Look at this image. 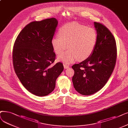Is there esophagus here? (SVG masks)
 <instances>
[{"mask_svg":"<svg viewBox=\"0 0 128 128\" xmlns=\"http://www.w3.org/2000/svg\"><path fill=\"white\" fill-rule=\"evenodd\" d=\"M64 67L65 69H67L69 68V66L68 65H66V64H64Z\"/></svg>","mask_w":128,"mask_h":128,"instance_id":"esophagus-1","label":"esophagus"}]
</instances>
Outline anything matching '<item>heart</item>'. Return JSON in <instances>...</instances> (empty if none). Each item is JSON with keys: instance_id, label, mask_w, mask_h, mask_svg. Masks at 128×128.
I'll list each match as a JSON object with an SVG mask.
<instances>
[{"instance_id": "obj_1", "label": "heart", "mask_w": 128, "mask_h": 128, "mask_svg": "<svg viewBox=\"0 0 128 128\" xmlns=\"http://www.w3.org/2000/svg\"><path fill=\"white\" fill-rule=\"evenodd\" d=\"M97 41L95 30L76 22L65 24L59 31V36L52 40V45L57 59L65 64H70L78 59L84 60L92 54Z\"/></svg>"}]
</instances>
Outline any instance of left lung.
<instances>
[{"mask_svg":"<svg viewBox=\"0 0 128 128\" xmlns=\"http://www.w3.org/2000/svg\"><path fill=\"white\" fill-rule=\"evenodd\" d=\"M97 41L89 58L72 66L74 71L72 82L75 90L84 96L95 94L102 88L114 69L116 58L114 36L106 27L94 22Z\"/></svg>","mask_w":128,"mask_h":128,"instance_id":"1","label":"left lung"}]
</instances>
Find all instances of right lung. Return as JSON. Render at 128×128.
I'll use <instances>...</instances> for the list:
<instances>
[{
	"label": "right lung",
	"instance_id": "1",
	"mask_svg": "<svg viewBox=\"0 0 128 128\" xmlns=\"http://www.w3.org/2000/svg\"><path fill=\"white\" fill-rule=\"evenodd\" d=\"M58 24L54 18L32 22L20 32L14 44L15 72L24 87L36 96H44L52 92L56 79L64 70L62 63L52 65L56 54L52 40Z\"/></svg>",
	"mask_w": 128,
	"mask_h": 128
}]
</instances>
